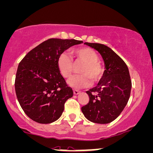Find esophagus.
Instances as JSON below:
<instances>
[{
  "instance_id": "esophagus-1",
  "label": "esophagus",
  "mask_w": 153,
  "mask_h": 153,
  "mask_svg": "<svg viewBox=\"0 0 153 153\" xmlns=\"http://www.w3.org/2000/svg\"><path fill=\"white\" fill-rule=\"evenodd\" d=\"M73 92H74V95H78V94L80 93V91H78V90H76V89H74Z\"/></svg>"
}]
</instances>
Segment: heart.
<instances>
[{
    "instance_id": "1",
    "label": "heart",
    "mask_w": 153,
    "mask_h": 153,
    "mask_svg": "<svg viewBox=\"0 0 153 153\" xmlns=\"http://www.w3.org/2000/svg\"><path fill=\"white\" fill-rule=\"evenodd\" d=\"M74 62H84L80 69L82 74L75 75L68 80V84L74 88L89 87L92 84V79L97 82L100 79L103 74L101 65L98 62L99 56L93 49L80 48L71 50L70 55L64 52L59 54L56 59V66L61 76L69 78L73 70V60Z\"/></svg>"
}]
</instances>
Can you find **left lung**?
Here are the masks:
<instances>
[{"instance_id":"8db88e82","label":"left lung","mask_w":153,"mask_h":153,"mask_svg":"<svg viewBox=\"0 0 153 153\" xmlns=\"http://www.w3.org/2000/svg\"><path fill=\"white\" fill-rule=\"evenodd\" d=\"M84 44L99 52L104 62L105 70L97 86L86 91L89 102L82 107V111L90 121L109 123L119 116L128 101L132 87L128 68L106 45Z\"/></svg>"}]
</instances>
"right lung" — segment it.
<instances>
[{
	"label": "right lung",
	"mask_w": 153,
	"mask_h": 153,
	"mask_svg": "<svg viewBox=\"0 0 153 153\" xmlns=\"http://www.w3.org/2000/svg\"><path fill=\"white\" fill-rule=\"evenodd\" d=\"M82 43L74 39H49L20 62L15 82L16 96L22 110L34 121L51 123L62 116L73 91L59 74L56 59L68 48Z\"/></svg>",
	"instance_id": "obj_1"
}]
</instances>
